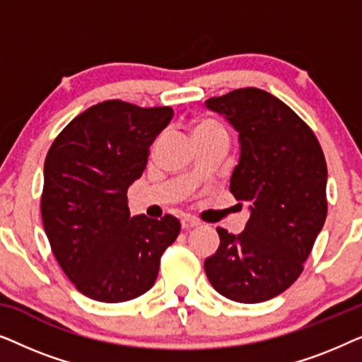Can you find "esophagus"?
I'll use <instances>...</instances> for the list:
<instances>
[{
    "mask_svg": "<svg viewBox=\"0 0 362 362\" xmlns=\"http://www.w3.org/2000/svg\"><path fill=\"white\" fill-rule=\"evenodd\" d=\"M196 226H199V222H197L194 217H189V216H185L181 219V227L185 230H191L192 227H196Z\"/></svg>",
    "mask_w": 362,
    "mask_h": 362,
    "instance_id": "1",
    "label": "esophagus"
}]
</instances>
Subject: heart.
<instances>
[{"instance_id":"heart-1","label":"heart","mask_w":362,"mask_h":362,"mask_svg":"<svg viewBox=\"0 0 362 362\" xmlns=\"http://www.w3.org/2000/svg\"><path fill=\"white\" fill-rule=\"evenodd\" d=\"M191 133L192 138L197 140V138H204V136H212V135H224L227 136L226 128L222 127V123H219L214 118L209 117H199L196 120L191 122Z\"/></svg>"}]
</instances>
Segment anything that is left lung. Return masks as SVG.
Returning a JSON list of instances; mask_svg holds the SVG:
<instances>
[{
    "instance_id": "1",
    "label": "left lung",
    "mask_w": 362,
    "mask_h": 362,
    "mask_svg": "<svg viewBox=\"0 0 362 362\" xmlns=\"http://www.w3.org/2000/svg\"><path fill=\"white\" fill-rule=\"evenodd\" d=\"M239 133L230 176L235 199L249 201L244 232L217 227L221 244L204 260L211 285L226 298L260 303L285 291L303 272L323 229L328 170L311 128L260 88H237L206 100Z\"/></svg>"
}]
</instances>
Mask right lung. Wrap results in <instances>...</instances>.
Returning a JSON list of instances; mask_svg holds the SVG:
<instances>
[{
	"label": "right lung",
	"instance_id": "right-lung-1",
	"mask_svg": "<svg viewBox=\"0 0 362 362\" xmlns=\"http://www.w3.org/2000/svg\"><path fill=\"white\" fill-rule=\"evenodd\" d=\"M171 118L170 107L107 100L74 118L49 148L44 230L64 274L88 298L120 303L145 293L180 234L175 216L132 217L127 199Z\"/></svg>",
	"mask_w": 362,
	"mask_h": 362
}]
</instances>
